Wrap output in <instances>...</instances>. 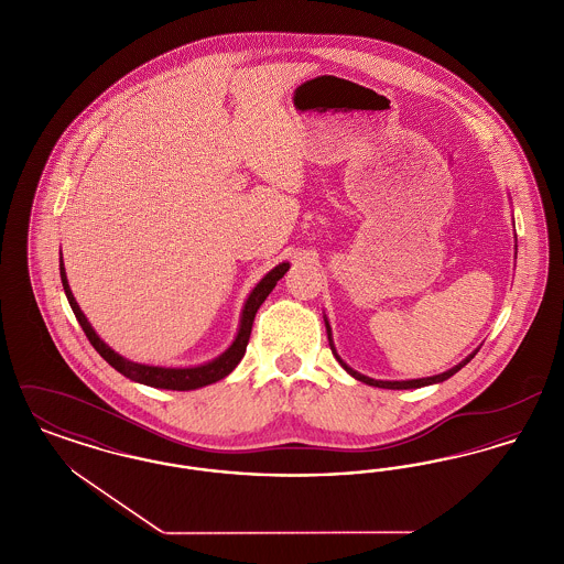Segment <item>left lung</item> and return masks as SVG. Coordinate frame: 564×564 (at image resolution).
I'll return each mask as SVG.
<instances>
[{
  "instance_id": "left-lung-1",
  "label": "left lung",
  "mask_w": 564,
  "mask_h": 564,
  "mask_svg": "<svg viewBox=\"0 0 564 564\" xmlns=\"http://www.w3.org/2000/svg\"><path fill=\"white\" fill-rule=\"evenodd\" d=\"M518 249V247H516ZM323 322H325V329H327V340H329V349L334 352V357H336V361L349 372L352 378H357V380H361V382H366V384H370V387H378V389H421V387H427V384H437V382H444V380H448L451 376H455L463 366H467L474 357H476V352L478 349L474 350V352H469L460 364H456L455 368H451V370H446V372H442V375L427 376V378H412V380H376V378H370V376L359 375L357 370H352L349 364H345L343 361V357L338 355V350L334 347V338H332V327H329V322H327V317L323 315Z\"/></svg>"
}]
</instances>
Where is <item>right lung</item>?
<instances>
[{
	"instance_id": "obj_1",
	"label": "right lung",
	"mask_w": 564,
	"mask_h": 564,
	"mask_svg": "<svg viewBox=\"0 0 564 564\" xmlns=\"http://www.w3.org/2000/svg\"><path fill=\"white\" fill-rule=\"evenodd\" d=\"M58 270H61V281H63V290L65 295L69 300V306L76 315V319L82 325L86 338L90 340V345L95 347V350L108 361L109 366L113 370H118L120 375L131 378L134 382H141V384H148V387H154V389H169V391H194V389H200V387H207V384H214L217 380L226 378L230 375L239 361L245 355L247 349V343H249V336H251V325L256 319V313L258 308L262 306V302L269 297L270 292L274 290L276 281L290 270V262H281L279 267L267 272L260 283L251 290V294L247 295L245 300V306L241 311V322H239V329H237V336L232 340V345L228 349L224 350L221 355H217L212 361H205L200 366H188V368H166V366H150V364H139V361H131L122 355H118L116 350L108 347L99 334L93 329V325L86 319V315L82 313L76 297L72 294V288L67 283V274H65V267H63V256L58 260Z\"/></svg>"
}]
</instances>
